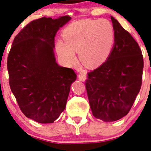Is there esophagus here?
Masks as SVG:
<instances>
[{"label":"esophagus","mask_w":151,"mask_h":151,"mask_svg":"<svg viewBox=\"0 0 151 151\" xmlns=\"http://www.w3.org/2000/svg\"><path fill=\"white\" fill-rule=\"evenodd\" d=\"M79 80L81 81H84L86 79V71H81L78 75Z\"/></svg>","instance_id":"1"}]
</instances>
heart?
<instances>
[{
    "label": "heart",
    "instance_id": "b5f03b06",
    "mask_svg": "<svg viewBox=\"0 0 151 151\" xmlns=\"http://www.w3.org/2000/svg\"><path fill=\"white\" fill-rule=\"evenodd\" d=\"M65 41L59 40V55L69 63L74 62L79 50L81 60L88 67H95L106 60L114 43V30L106 19L86 20L68 26L63 32Z\"/></svg>",
    "mask_w": 151,
    "mask_h": 151
}]
</instances>
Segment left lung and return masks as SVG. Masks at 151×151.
Returning <instances> with one entry per match:
<instances>
[{
  "mask_svg": "<svg viewBox=\"0 0 151 151\" xmlns=\"http://www.w3.org/2000/svg\"><path fill=\"white\" fill-rule=\"evenodd\" d=\"M115 35L112 50L101 65L88 73L86 83L92 113L105 122L128 114L142 84L143 58L138 43L111 17Z\"/></svg>",
  "mask_w": 151,
  "mask_h": 151,
  "instance_id": "8db88e82",
  "label": "left lung"
}]
</instances>
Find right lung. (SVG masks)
Instances as JSON below:
<instances>
[{
  "label": "right lung",
  "instance_id": "1",
  "mask_svg": "<svg viewBox=\"0 0 151 151\" xmlns=\"http://www.w3.org/2000/svg\"><path fill=\"white\" fill-rule=\"evenodd\" d=\"M68 16L30 22L15 37L7 60L9 85L25 116L52 123L65 109L76 73L55 62L54 40Z\"/></svg>",
  "mask_w": 151,
  "mask_h": 151
}]
</instances>
